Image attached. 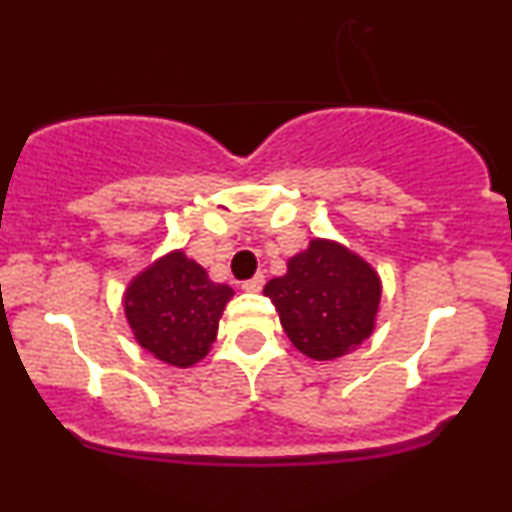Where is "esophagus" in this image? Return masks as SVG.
<instances>
[{
    "mask_svg": "<svg viewBox=\"0 0 512 512\" xmlns=\"http://www.w3.org/2000/svg\"><path fill=\"white\" fill-rule=\"evenodd\" d=\"M262 286H264V274H255L252 279L243 281V291H250V293L262 291Z\"/></svg>",
    "mask_w": 512,
    "mask_h": 512,
    "instance_id": "obj_1",
    "label": "esophagus"
}]
</instances>
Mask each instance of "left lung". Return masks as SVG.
I'll return each instance as SVG.
<instances>
[{
	"instance_id": "1",
	"label": "left lung",
	"mask_w": 512,
	"mask_h": 512,
	"mask_svg": "<svg viewBox=\"0 0 512 512\" xmlns=\"http://www.w3.org/2000/svg\"><path fill=\"white\" fill-rule=\"evenodd\" d=\"M281 327L301 354L334 361L351 354L375 330L383 284L361 255L337 240L313 238L293 255L286 274L264 286Z\"/></svg>"
}]
</instances>
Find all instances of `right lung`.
Instances as JSON below:
<instances>
[{
    "mask_svg": "<svg viewBox=\"0 0 512 512\" xmlns=\"http://www.w3.org/2000/svg\"><path fill=\"white\" fill-rule=\"evenodd\" d=\"M231 298V286L211 281L202 264L173 250L129 281L125 317L142 349L190 368L209 354Z\"/></svg>",
    "mask_w": 512,
    "mask_h": 512,
    "instance_id": "1",
    "label": "right lung"
}]
</instances>
